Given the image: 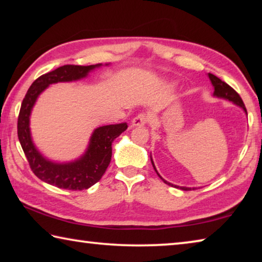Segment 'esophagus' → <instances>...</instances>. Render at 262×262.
Returning a JSON list of instances; mask_svg holds the SVG:
<instances>
[{
  "label": "esophagus",
  "instance_id": "obj_1",
  "mask_svg": "<svg viewBox=\"0 0 262 262\" xmlns=\"http://www.w3.org/2000/svg\"><path fill=\"white\" fill-rule=\"evenodd\" d=\"M150 121V115L147 113H140L137 114L136 117L133 119L132 125L133 126H144L145 123Z\"/></svg>",
  "mask_w": 262,
  "mask_h": 262
}]
</instances>
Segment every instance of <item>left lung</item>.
Instances as JSON below:
<instances>
[{
	"label": "left lung",
	"instance_id": "left-lung-1",
	"mask_svg": "<svg viewBox=\"0 0 262 262\" xmlns=\"http://www.w3.org/2000/svg\"><path fill=\"white\" fill-rule=\"evenodd\" d=\"M208 75H209L210 81H211L212 85H214V89H215L214 96L220 97V98H224V99H228V100H230V101H232L233 104L241 106V107L246 112V107H245V105H244V101H243V99L241 98V96H239V95L237 94L236 90H233V89H232L231 86H230L229 84L223 82V81H222V79H220L219 77L215 76V75H212V74H208ZM246 114H247V112H246ZM151 163H152V166H154V168H155V171L157 172L156 167H155V165H154L152 159H151ZM157 174H158V172H157ZM158 176H159V174H158ZM159 178H161V179L164 181V183L167 184V185L174 186V187H179V186H176V185H172V184H170V183H167V181L164 180L161 176H159ZM180 188L183 189V190H189V189H192V188H189V187H180ZM193 189H195V188H193Z\"/></svg>",
	"mask_w": 262,
	"mask_h": 262
}]
</instances>
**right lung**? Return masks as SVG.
<instances>
[{
	"label": "right lung",
	"instance_id": "right-lung-1",
	"mask_svg": "<svg viewBox=\"0 0 262 262\" xmlns=\"http://www.w3.org/2000/svg\"><path fill=\"white\" fill-rule=\"evenodd\" d=\"M99 66L101 64H66L41 75L29 88L21 101L17 122V134L29 165L39 179L59 188L83 190L98 183L111 162L113 141L125 132L128 126L127 123H118L97 128L91 136L90 144L84 156L72 163L57 164L43 158L32 143L29 127L31 110L38 96L50 84L77 81L85 77L89 72Z\"/></svg>",
	"mask_w": 262,
	"mask_h": 262
}]
</instances>
